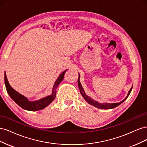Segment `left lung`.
<instances>
[{
    "mask_svg": "<svg viewBox=\"0 0 147 147\" xmlns=\"http://www.w3.org/2000/svg\"><path fill=\"white\" fill-rule=\"evenodd\" d=\"M78 87H79V89H80V91L82 95L83 96V97H84V100H85L88 103H89L90 104L93 105L96 107L97 108H99V109H113L115 107H117L118 105H119V104H121L122 102H123L124 100H125L127 97L129 96V95L130 94V93L131 92V90H132V88H131L130 89L129 91L128 94L126 96V97L125 99H124L123 100H122L121 102H119V103H113V104H100V103H99V102H97V101L96 100H94L92 99H91V97H88V96H86V94H85V92H84V90L83 88H82V84L80 83V74H78Z\"/></svg>",
    "mask_w": 147,
    "mask_h": 147,
    "instance_id": "left-lung-1",
    "label": "left lung"
}]
</instances>
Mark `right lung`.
Segmentation results:
<instances>
[{
  "label": "right lung",
  "instance_id": "right-lung-1",
  "mask_svg": "<svg viewBox=\"0 0 147 147\" xmlns=\"http://www.w3.org/2000/svg\"><path fill=\"white\" fill-rule=\"evenodd\" d=\"M66 71L67 70L62 73L56 80V81L54 84V86H53L52 94L40 100L36 101H29L26 97L21 95L19 92L16 91L14 89H13L11 86L10 85L9 83H8L7 80L6 74L5 73V84L6 90L8 94L11 97V98L20 107H21L22 109L29 111H37L39 110H42L44 108H45L47 106H48L50 103H51L53 100L55 99L56 94V89L57 86H58L59 84L63 80L64 77V74Z\"/></svg>",
  "mask_w": 147,
  "mask_h": 147
}]
</instances>
